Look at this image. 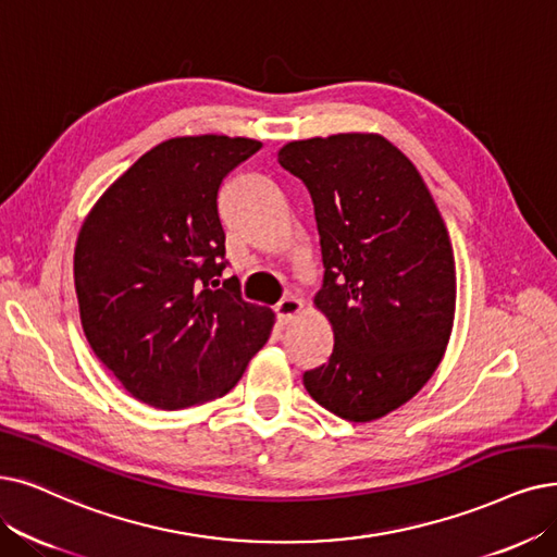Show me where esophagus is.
Instances as JSON below:
<instances>
[{
	"label": "esophagus",
	"mask_w": 557,
	"mask_h": 557,
	"mask_svg": "<svg viewBox=\"0 0 557 557\" xmlns=\"http://www.w3.org/2000/svg\"><path fill=\"white\" fill-rule=\"evenodd\" d=\"M301 299L297 297V295H285L276 306H274V310H276V318H278V322H290L299 310H301Z\"/></svg>",
	"instance_id": "1"
}]
</instances>
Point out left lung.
<instances>
[{
    "mask_svg": "<svg viewBox=\"0 0 557 557\" xmlns=\"http://www.w3.org/2000/svg\"><path fill=\"white\" fill-rule=\"evenodd\" d=\"M278 164L306 185L324 281L315 306L333 326L329 361L304 372L318 405L351 422L403 407L450 341L455 256L420 173L380 135L290 141Z\"/></svg>",
    "mask_w": 557,
    "mask_h": 557,
    "instance_id": "1",
    "label": "left lung"
}]
</instances>
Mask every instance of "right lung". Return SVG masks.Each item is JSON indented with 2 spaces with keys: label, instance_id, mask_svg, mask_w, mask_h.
I'll return each instance as SVG.
<instances>
[{
  "label": "right lung",
  "instance_id": "add662e5",
  "mask_svg": "<svg viewBox=\"0 0 557 557\" xmlns=\"http://www.w3.org/2000/svg\"><path fill=\"white\" fill-rule=\"evenodd\" d=\"M260 141L203 135L154 146L86 216L75 247L84 336L123 388L154 409L226 395L274 326L242 299L216 196Z\"/></svg>",
  "mask_w": 557,
  "mask_h": 557
}]
</instances>
